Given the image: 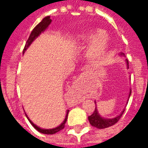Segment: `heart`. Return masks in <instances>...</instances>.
Returning a JSON list of instances; mask_svg holds the SVG:
<instances>
[{"instance_id":"1","label":"heart","mask_w":148,"mask_h":148,"mask_svg":"<svg viewBox=\"0 0 148 148\" xmlns=\"http://www.w3.org/2000/svg\"><path fill=\"white\" fill-rule=\"evenodd\" d=\"M90 41L87 47V55L90 58H98L101 57L109 46V37L106 33L100 30H90L86 33L80 34L76 37L78 42H86Z\"/></svg>"}]
</instances>
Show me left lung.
<instances>
[{
    "instance_id": "left-lung-1",
    "label": "left lung",
    "mask_w": 148,
    "mask_h": 148,
    "mask_svg": "<svg viewBox=\"0 0 148 148\" xmlns=\"http://www.w3.org/2000/svg\"><path fill=\"white\" fill-rule=\"evenodd\" d=\"M120 55H121V56H124V53H121ZM126 64H127V68L128 69V61H127V59H126ZM131 93H132V92H131L130 90V92H129V94H128V98L130 97ZM127 101H128V99H127ZM95 105H96V102H95ZM124 112V109L121 112V113L118 115V116H116V117L111 118V119H107V118L102 117V116L98 113V111H97V109L96 106V108H95V110L93 112V113L91 115V116H90L88 117V119H89V121H90V124H91L92 126H93V127H97V128H99V129H103V128H106V127L112 126V125H114L116 122H118L119 120L121 119V116H122Z\"/></svg>"
}]
</instances>
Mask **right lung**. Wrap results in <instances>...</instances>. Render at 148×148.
Segmentation results:
<instances>
[{"label": "right lung", "instance_id": "right-lung-1", "mask_svg": "<svg viewBox=\"0 0 148 148\" xmlns=\"http://www.w3.org/2000/svg\"><path fill=\"white\" fill-rule=\"evenodd\" d=\"M51 19L50 18V16H46V17H44L42 19V21H41L39 24H37L36 26L35 27V28L32 30V32H31L30 36H29V38L27 39V42H26V44H25V47H24V51H23V54H24V52L26 51V50L29 47V46L32 43V42H33L34 40L36 39L37 37L39 36L40 34L42 33V32L48 27V26L51 24ZM68 112H69V110L66 111V117H65L64 121H62V123L59 126H58V127H55V128H51V129H44V128H41V127H38L37 125H36L32 121H31L29 118L27 117V116L26 113H25V115H26V116H27V120H28L29 122L32 124V125L38 132H41V133L42 134H47V135H53V134L56 133V132H59V131H61L62 129L64 128L65 124H66V122L67 121Z\"/></svg>", "mask_w": 148, "mask_h": 148}]
</instances>
